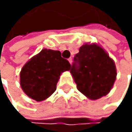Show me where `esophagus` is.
Masks as SVG:
<instances>
[{
	"label": "esophagus",
	"instance_id": "esophagus-1",
	"mask_svg": "<svg viewBox=\"0 0 132 132\" xmlns=\"http://www.w3.org/2000/svg\"><path fill=\"white\" fill-rule=\"evenodd\" d=\"M68 61H69V62L71 64V63H72V62H73V59H72V58H70V59H68Z\"/></svg>",
	"mask_w": 132,
	"mask_h": 132
}]
</instances>
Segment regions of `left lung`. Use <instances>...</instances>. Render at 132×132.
<instances>
[{"label": "left lung", "mask_w": 132, "mask_h": 132, "mask_svg": "<svg viewBox=\"0 0 132 132\" xmlns=\"http://www.w3.org/2000/svg\"><path fill=\"white\" fill-rule=\"evenodd\" d=\"M70 73L78 89L89 99L107 95L116 78L114 61L97 44L85 43L73 58Z\"/></svg>", "instance_id": "8db88e82"}]
</instances>
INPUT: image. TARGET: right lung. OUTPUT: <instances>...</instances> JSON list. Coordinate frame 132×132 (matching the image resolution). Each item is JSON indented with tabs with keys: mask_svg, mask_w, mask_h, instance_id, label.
Returning <instances> with one entry per match:
<instances>
[{
	"mask_svg": "<svg viewBox=\"0 0 132 132\" xmlns=\"http://www.w3.org/2000/svg\"><path fill=\"white\" fill-rule=\"evenodd\" d=\"M70 67L59 51L43 49L23 67L20 71L21 88L33 100H46L56 89L61 73L70 70Z\"/></svg>",
	"mask_w": 132,
	"mask_h": 132,
	"instance_id": "add662e5",
	"label": "right lung"
}]
</instances>
